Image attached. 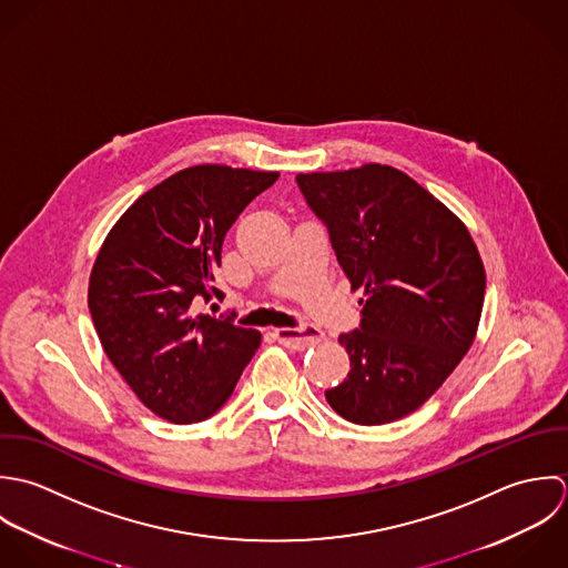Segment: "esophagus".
<instances>
[{
    "instance_id": "1",
    "label": "esophagus",
    "mask_w": 568,
    "mask_h": 568,
    "mask_svg": "<svg viewBox=\"0 0 568 568\" xmlns=\"http://www.w3.org/2000/svg\"><path fill=\"white\" fill-rule=\"evenodd\" d=\"M274 338L281 342L283 346H287V348L303 351V348H310L316 342L323 341V332L318 327H314V325L281 327V329H274Z\"/></svg>"
}]
</instances>
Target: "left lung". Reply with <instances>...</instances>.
Masks as SVG:
<instances>
[{
  "mask_svg": "<svg viewBox=\"0 0 568 568\" xmlns=\"http://www.w3.org/2000/svg\"><path fill=\"white\" fill-rule=\"evenodd\" d=\"M296 184L353 290L366 294L359 327L341 334L351 371L325 397L351 424L402 419L474 342L485 298L478 250L439 200L393 166L301 173Z\"/></svg>",
  "mask_w": 568,
  "mask_h": 568,
  "instance_id": "left-lung-1",
  "label": "left lung"
}]
</instances>
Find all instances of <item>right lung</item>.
Masks as SVG:
<instances>
[{
	"label": "right lung",
	"instance_id": "1",
	"mask_svg": "<svg viewBox=\"0 0 568 568\" xmlns=\"http://www.w3.org/2000/svg\"><path fill=\"white\" fill-rule=\"evenodd\" d=\"M278 173L202 164L138 197L108 234L88 305L101 344L138 399L173 424L213 417L232 395L261 334L197 314L224 298L222 245L243 209Z\"/></svg>",
	"mask_w": 568,
	"mask_h": 568
}]
</instances>
